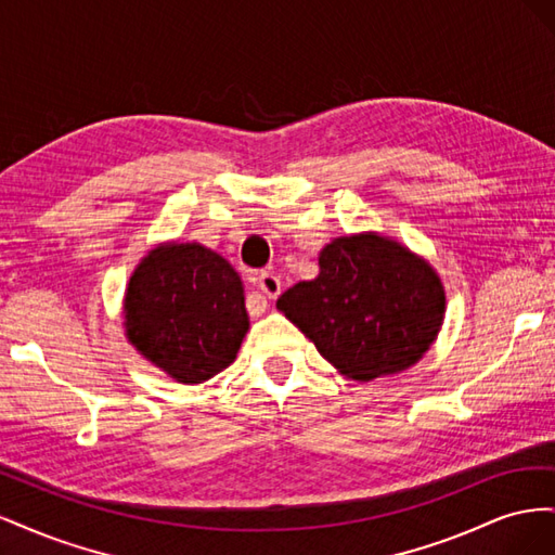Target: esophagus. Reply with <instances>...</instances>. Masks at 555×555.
Here are the masks:
<instances>
[{"mask_svg": "<svg viewBox=\"0 0 555 555\" xmlns=\"http://www.w3.org/2000/svg\"><path fill=\"white\" fill-rule=\"evenodd\" d=\"M257 287L261 289V294L268 300H275L280 296V292H282V282H280V278L275 273L263 271V273L257 275Z\"/></svg>", "mask_w": 555, "mask_h": 555, "instance_id": "34e87169", "label": "esophagus"}]
</instances>
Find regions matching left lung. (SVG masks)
<instances>
[{"mask_svg":"<svg viewBox=\"0 0 555 555\" xmlns=\"http://www.w3.org/2000/svg\"><path fill=\"white\" fill-rule=\"evenodd\" d=\"M328 363L367 382L424 357L444 319V289L433 268L396 241L361 233L319 255V275L278 298Z\"/></svg>","mask_w":555,"mask_h":555,"instance_id":"8db88e82","label":"left lung"}]
</instances>
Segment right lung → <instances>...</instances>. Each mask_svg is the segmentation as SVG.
<instances>
[{"instance_id":"right-lung-1","label":"right lung","mask_w":555,"mask_h":555,"mask_svg":"<svg viewBox=\"0 0 555 555\" xmlns=\"http://www.w3.org/2000/svg\"><path fill=\"white\" fill-rule=\"evenodd\" d=\"M127 338L182 384L222 373L249 328L238 273L198 243H171L133 271L125 298Z\"/></svg>"}]
</instances>
